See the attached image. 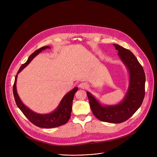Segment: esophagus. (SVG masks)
<instances>
[{"label": "esophagus", "instance_id": "34e87169", "mask_svg": "<svg viewBox=\"0 0 157 157\" xmlns=\"http://www.w3.org/2000/svg\"><path fill=\"white\" fill-rule=\"evenodd\" d=\"M79 86L82 89H87L88 88V85L85 82H82L79 85Z\"/></svg>", "mask_w": 157, "mask_h": 157}]
</instances>
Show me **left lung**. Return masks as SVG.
<instances>
[{
  "label": "left lung",
  "mask_w": 157,
  "mask_h": 157,
  "mask_svg": "<svg viewBox=\"0 0 157 157\" xmlns=\"http://www.w3.org/2000/svg\"><path fill=\"white\" fill-rule=\"evenodd\" d=\"M118 55L130 73V84L123 101L116 105L103 106L96 98L86 92L90 108L94 116L99 120L113 123L125 121L141 105L145 95V74L142 65L135 55L127 49L113 44Z\"/></svg>",
  "instance_id": "obj_1"
}]
</instances>
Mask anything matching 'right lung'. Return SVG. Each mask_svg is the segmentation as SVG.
I'll list each match as a JSON object with an SVG mask.
<instances>
[{
    "label": "right lung",
    "mask_w": 157,
    "mask_h": 157,
    "mask_svg": "<svg viewBox=\"0 0 157 157\" xmlns=\"http://www.w3.org/2000/svg\"><path fill=\"white\" fill-rule=\"evenodd\" d=\"M46 48L49 49L50 47L43 46L37 49L36 51H35L30 55L27 61L21 65L15 77L14 83L13 85V95L16 105H17L19 109L31 123L40 128H50L63 125L69 121L72 111V105L74 96L75 93L78 91V88L75 87L68 94H66L62 98L59 107H58L57 109L55 111L49 114H39L33 112L23 104L17 94L16 86V79H17L18 74L23 68L25 67L36 55H37L40 52Z\"/></svg>",
    "instance_id": "right-lung-1"
}]
</instances>
